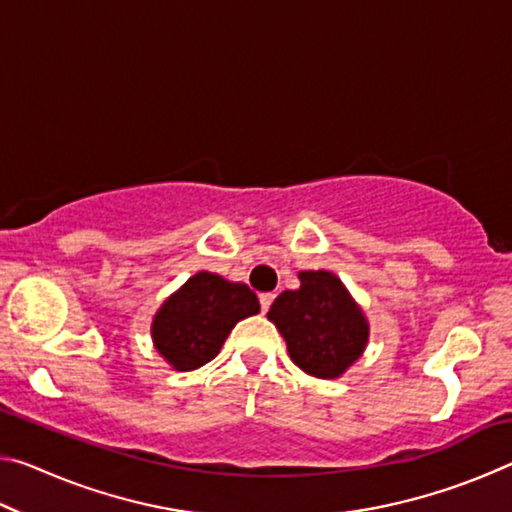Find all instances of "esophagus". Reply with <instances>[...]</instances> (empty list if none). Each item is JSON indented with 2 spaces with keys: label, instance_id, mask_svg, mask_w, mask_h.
Wrapping results in <instances>:
<instances>
[{
  "label": "esophagus",
  "instance_id": "obj_1",
  "mask_svg": "<svg viewBox=\"0 0 512 512\" xmlns=\"http://www.w3.org/2000/svg\"><path fill=\"white\" fill-rule=\"evenodd\" d=\"M273 293H262V296H259V305H262V311H268V307H271V302H273Z\"/></svg>",
  "mask_w": 512,
  "mask_h": 512
}]
</instances>
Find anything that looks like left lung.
Wrapping results in <instances>:
<instances>
[{"instance_id": "8db88e82", "label": "left lung", "mask_w": 512, "mask_h": 512, "mask_svg": "<svg viewBox=\"0 0 512 512\" xmlns=\"http://www.w3.org/2000/svg\"><path fill=\"white\" fill-rule=\"evenodd\" d=\"M298 280L300 287L282 291L266 316L302 372L339 379L368 348V318L332 271H300Z\"/></svg>"}]
</instances>
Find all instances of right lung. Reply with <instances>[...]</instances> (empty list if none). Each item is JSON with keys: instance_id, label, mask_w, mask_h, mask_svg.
Listing matches in <instances>:
<instances>
[{"instance_id": "right-lung-1", "label": "right lung", "mask_w": 512, "mask_h": 512, "mask_svg": "<svg viewBox=\"0 0 512 512\" xmlns=\"http://www.w3.org/2000/svg\"><path fill=\"white\" fill-rule=\"evenodd\" d=\"M255 314H259V300L248 284L201 271L155 311L153 348L173 370H196L221 352L239 320Z\"/></svg>"}]
</instances>
